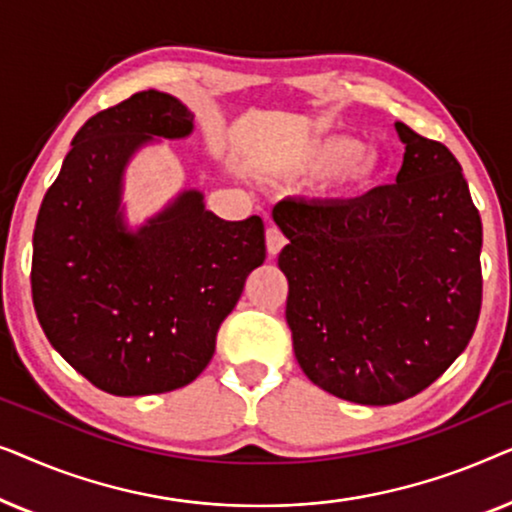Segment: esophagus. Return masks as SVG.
<instances>
[{
  "label": "esophagus",
  "instance_id": "esophagus-1",
  "mask_svg": "<svg viewBox=\"0 0 512 512\" xmlns=\"http://www.w3.org/2000/svg\"><path fill=\"white\" fill-rule=\"evenodd\" d=\"M284 244H286V237L282 230L277 226H268V230H265V247H268V254L277 256L279 251L284 249Z\"/></svg>",
  "mask_w": 512,
  "mask_h": 512
}]
</instances>
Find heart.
<instances>
[{
  "label": "heart",
  "instance_id": "b5f03b06",
  "mask_svg": "<svg viewBox=\"0 0 512 512\" xmlns=\"http://www.w3.org/2000/svg\"><path fill=\"white\" fill-rule=\"evenodd\" d=\"M298 167L314 177L331 174L335 191L356 195L373 184L380 172L375 153L363 151L359 139L349 135H326L307 142L298 153Z\"/></svg>",
  "mask_w": 512,
  "mask_h": 512
}]
</instances>
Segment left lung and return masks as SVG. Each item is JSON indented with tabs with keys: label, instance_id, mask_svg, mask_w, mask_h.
I'll use <instances>...</instances> for the list:
<instances>
[{
	"label": "left lung",
	"instance_id": "8db88e82",
	"mask_svg": "<svg viewBox=\"0 0 512 512\" xmlns=\"http://www.w3.org/2000/svg\"><path fill=\"white\" fill-rule=\"evenodd\" d=\"M396 184L354 200L286 198V324L303 373L328 394L391 405L464 352L482 305V221L445 144L396 123Z\"/></svg>",
	"mask_w": 512,
	"mask_h": 512
}]
</instances>
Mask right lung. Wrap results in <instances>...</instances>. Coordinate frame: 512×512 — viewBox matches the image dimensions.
<instances>
[{"instance_id":"right-lung-1","label":"right lung","mask_w":512,"mask_h":512,"mask_svg":"<svg viewBox=\"0 0 512 512\" xmlns=\"http://www.w3.org/2000/svg\"><path fill=\"white\" fill-rule=\"evenodd\" d=\"M193 114L142 90L88 118L41 202L32 300L69 366L114 396L186 387L214 356L221 321L265 261L261 216L223 221L184 191L142 228L123 221V170L153 137L181 139Z\"/></svg>"}]
</instances>
